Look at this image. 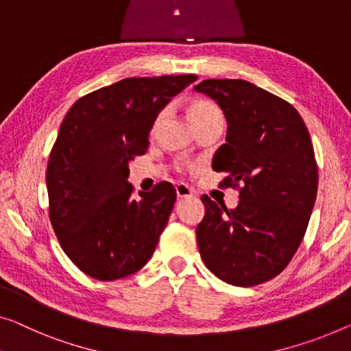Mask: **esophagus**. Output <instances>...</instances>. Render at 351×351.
<instances>
[{
	"label": "esophagus",
	"instance_id": "obj_1",
	"mask_svg": "<svg viewBox=\"0 0 351 351\" xmlns=\"http://www.w3.org/2000/svg\"><path fill=\"white\" fill-rule=\"evenodd\" d=\"M175 191H176L178 198H187V197H192L193 195V191L191 189L189 186L184 184V182H181V184H176Z\"/></svg>",
	"mask_w": 351,
	"mask_h": 351
}]
</instances>
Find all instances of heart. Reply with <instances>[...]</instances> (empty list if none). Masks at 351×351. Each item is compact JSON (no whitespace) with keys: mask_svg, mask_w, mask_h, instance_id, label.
Returning <instances> with one entry per match:
<instances>
[{"mask_svg":"<svg viewBox=\"0 0 351 351\" xmlns=\"http://www.w3.org/2000/svg\"><path fill=\"white\" fill-rule=\"evenodd\" d=\"M187 110H189V118L195 128L203 123L213 121V119H222L219 108L214 106L213 102L206 101V99H193ZM162 119H164V113H159V117L156 118V121L153 124L154 130L159 128Z\"/></svg>","mask_w":351,"mask_h":351,"instance_id":"heart-1","label":"heart"}]
</instances>
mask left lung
Returning a JSON list of instances; mask_svg holds the SVG:
<instances>
[{"label":"left lung","mask_w":351,"mask_h":351,"mask_svg":"<svg viewBox=\"0 0 351 351\" xmlns=\"http://www.w3.org/2000/svg\"><path fill=\"white\" fill-rule=\"evenodd\" d=\"M226 114L227 137L213 158L239 203L227 209L202 197L197 244L206 268L227 284L252 287L285 269L304 238L318 189L309 130L298 110L245 80H203Z\"/></svg>","instance_id":"8db88e82"}]
</instances>
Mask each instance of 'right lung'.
<instances>
[{
  "mask_svg": "<svg viewBox=\"0 0 351 351\" xmlns=\"http://www.w3.org/2000/svg\"><path fill=\"white\" fill-rule=\"evenodd\" d=\"M197 75L124 78L78 99L62 119L47 165L50 222L67 257L97 280L137 273L153 257L176 192L159 182L132 195L129 162L171 97Z\"/></svg>",
  "mask_w": 351,
  "mask_h": 351,
  "instance_id": "right-lung-1",
  "label": "right lung"
}]
</instances>
